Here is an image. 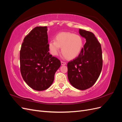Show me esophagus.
<instances>
[{"instance_id": "34e87169", "label": "esophagus", "mask_w": 122, "mask_h": 122, "mask_svg": "<svg viewBox=\"0 0 122 122\" xmlns=\"http://www.w3.org/2000/svg\"><path fill=\"white\" fill-rule=\"evenodd\" d=\"M61 65H66V62L65 61H61Z\"/></svg>"}]
</instances>
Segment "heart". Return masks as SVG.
I'll list each match as a JSON object with an SVG mask.
<instances>
[{"instance_id": "b5f03b06", "label": "heart", "mask_w": 122, "mask_h": 122, "mask_svg": "<svg viewBox=\"0 0 122 122\" xmlns=\"http://www.w3.org/2000/svg\"><path fill=\"white\" fill-rule=\"evenodd\" d=\"M83 46V39L80 36L72 32H61L55 36V40L51 41L49 48L51 54L56 56L61 47L64 56L72 60L78 56Z\"/></svg>"}]
</instances>
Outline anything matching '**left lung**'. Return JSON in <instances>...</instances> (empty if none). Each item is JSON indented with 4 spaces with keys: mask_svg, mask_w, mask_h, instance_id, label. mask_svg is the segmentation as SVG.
Instances as JSON below:
<instances>
[{
    "mask_svg": "<svg viewBox=\"0 0 122 122\" xmlns=\"http://www.w3.org/2000/svg\"><path fill=\"white\" fill-rule=\"evenodd\" d=\"M86 42L78 56L68 62V77L72 86L80 90L92 87L98 79L102 68L101 46L93 32L79 29Z\"/></svg>",
    "mask_w": 122,
    "mask_h": 122,
    "instance_id": "obj_1",
    "label": "left lung"
}]
</instances>
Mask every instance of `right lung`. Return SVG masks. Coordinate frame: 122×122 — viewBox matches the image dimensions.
I'll return each mask as SVG.
<instances>
[{"instance_id":"add662e5","label":"right lung","mask_w":122,"mask_h":122,"mask_svg":"<svg viewBox=\"0 0 122 122\" xmlns=\"http://www.w3.org/2000/svg\"><path fill=\"white\" fill-rule=\"evenodd\" d=\"M47 26L34 28L25 36L20 51V72L32 89L44 91L52 84L60 60L49 52Z\"/></svg>"}]
</instances>
